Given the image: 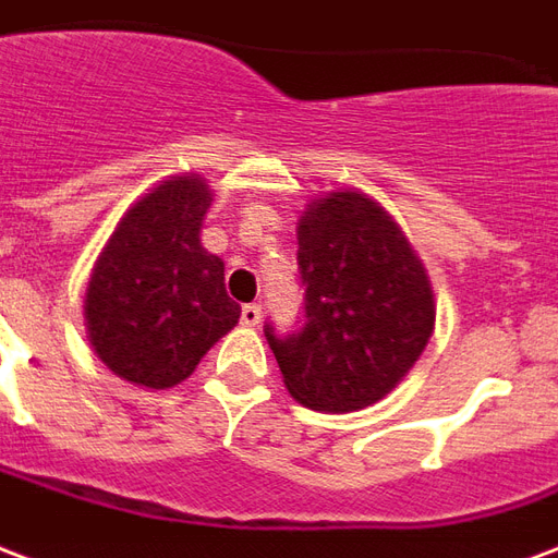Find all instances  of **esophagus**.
Wrapping results in <instances>:
<instances>
[{"label":"esophagus","mask_w":558,"mask_h":558,"mask_svg":"<svg viewBox=\"0 0 558 558\" xmlns=\"http://www.w3.org/2000/svg\"><path fill=\"white\" fill-rule=\"evenodd\" d=\"M241 324L244 326H258L262 324V305L250 303L241 308Z\"/></svg>","instance_id":"esophagus-1"}]
</instances>
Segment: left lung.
Listing matches in <instances>:
<instances>
[{"instance_id": "left-lung-1", "label": "left lung", "mask_w": 558, "mask_h": 558, "mask_svg": "<svg viewBox=\"0 0 558 558\" xmlns=\"http://www.w3.org/2000/svg\"><path fill=\"white\" fill-rule=\"evenodd\" d=\"M305 324L264 338L284 388L314 412H359L391 393L435 329L421 258L383 205L362 191L314 199L296 223Z\"/></svg>"}]
</instances>
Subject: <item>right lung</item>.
Instances as JSON below:
<instances>
[{"label": "right lung", "instance_id": "1", "mask_svg": "<svg viewBox=\"0 0 558 558\" xmlns=\"http://www.w3.org/2000/svg\"><path fill=\"white\" fill-rule=\"evenodd\" d=\"M208 205L205 179L170 175L125 211L96 258L87 338L125 383L173 388L241 317L223 262L199 244Z\"/></svg>", "mask_w": 558, "mask_h": 558}]
</instances>
